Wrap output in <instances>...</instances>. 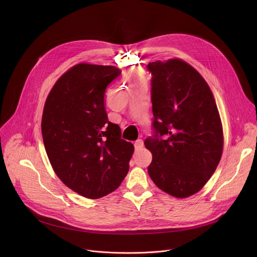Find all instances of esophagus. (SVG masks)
Segmentation results:
<instances>
[{
    "label": "esophagus",
    "instance_id": "esophagus-1",
    "mask_svg": "<svg viewBox=\"0 0 257 257\" xmlns=\"http://www.w3.org/2000/svg\"><path fill=\"white\" fill-rule=\"evenodd\" d=\"M134 146H135V150L136 151H140L143 148V140L142 139L136 140L135 143H134Z\"/></svg>",
    "mask_w": 257,
    "mask_h": 257
}]
</instances>
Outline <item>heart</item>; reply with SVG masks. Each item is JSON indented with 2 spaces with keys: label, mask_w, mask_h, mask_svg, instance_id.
<instances>
[{
  "label": "heart",
  "mask_w": 257,
  "mask_h": 257,
  "mask_svg": "<svg viewBox=\"0 0 257 257\" xmlns=\"http://www.w3.org/2000/svg\"><path fill=\"white\" fill-rule=\"evenodd\" d=\"M139 76H140V74H139V72L138 71H132L131 72V74H130V77H131V79L132 80H136V79H138L139 78Z\"/></svg>",
  "instance_id": "b5f03b06"
}]
</instances>
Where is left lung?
<instances>
[{
  "label": "left lung",
  "mask_w": 257,
  "mask_h": 257,
  "mask_svg": "<svg viewBox=\"0 0 257 257\" xmlns=\"http://www.w3.org/2000/svg\"><path fill=\"white\" fill-rule=\"evenodd\" d=\"M152 73L154 136L148 172L166 193L185 198L198 192L222 158L224 136L213 94L199 73L180 59L148 65Z\"/></svg>",
  "instance_id": "obj_1"
}]
</instances>
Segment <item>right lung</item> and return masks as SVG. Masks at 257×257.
I'll use <instances>...</instances> for the list:
<instances>
[{
  "instance_id": "obj_1",
  "label": "right lung",
  "mask_w": 257,
  "mask_h": 257,
  "mask_svg": "<svg viewBox=\"0 0 257 257\" xmlns=\"http://www.w3.org/2000/svg\"><path fill=\"white\" fill-rule=\"evenodd\" d=\"M120 74L114 66L77 64L45 103L42 133L50 163L67 187L86 198L113 192L129 171L134 146L104 108L105 88Z\"/></svg>"
}]
</instances>
